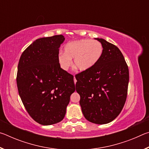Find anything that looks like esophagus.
Masks as SVG:
<instances>
[{"label":"esophagus","instance_id":"obj_1","mask_svg":"<svg viewBox=\"0 0 149 149\" xmlns=\"http://www.w3.org/2000/svg\"><path fill=\"white\" fill-rule=\"evenodd\" d=\"M76 81H76V79H75V76H74V83H75V84H76Z\"/></svg>","mask_w":149,"mask_h":149}]
</instances>
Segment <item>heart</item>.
<instances>
[{
    "instance_id": "b5f03b06",
    "label": "heart",
    "mask_w": 149,
    "mask_h": 149,
    "mask_svg": "<svg viewBox=\"0 0 149 149\" xmlns=\"http://www.w3.org/2000/svg\"><path fill=\"white\" fill-rule=\"evenodd\" d=\"M103 52L102 44L98 41L90 39H81L68 42L64 48V53L58 56V61L62 68L68 71L74 65L78 70L88 71L97 64Z\"/></svg>"
}]
</instances>
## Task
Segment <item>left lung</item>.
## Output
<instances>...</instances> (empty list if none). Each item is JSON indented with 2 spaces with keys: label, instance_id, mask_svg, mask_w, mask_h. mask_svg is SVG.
Segmentation results:
<instances>
[{
  "label": "left lung",
  "instance_id": "obj_1",
  "mask_svg": "<svg viewBox=\"0 0 149 149\" xmlns=\"http://www.w3.org/2000/svg\"><path fill=\"white\" fill-rule=\"evenodd\" d=\"M102 55L94 67L75 75L76 91L84 116L89 122L106 124L114 120L125 104L129 69L120 49L103 39Z\"/></svg>",
  "mask_w": 149,
  "mask_h": 149
}]
</instances>
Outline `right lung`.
<instances>
[{
  "mask_svg": "<svg viewBox=\"0 0 149 149\" xmlns=\"http://www.w3.org/2000/svg\"><path fill=\"white\" fill-rule=\"evenodd\" d=\"M64 40L62 35L35 40L23 52L17 65L19 97L30 116L43 125L64 119L75 90L74 76L62 69L58 61Z\"/></svg>",
  "mask_w": 149,
  "mask_h": 149,
  "instance_id": "add662e5",
  "label": "right lung"
}]
</instances>
